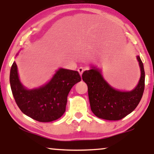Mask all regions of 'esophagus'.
Segmentation results:
<instances>
[{
	"mask_svg": "<svg viewBox=\"0 0 154 154\" xmlns=\"http://www.w3.org/2000/svg\"><path fill=\"white\" fill-rule=\"evenodd\" d=\"M85 71V69L83 68V67H80V68L78 69V71H79V73H80V75H82V74H83V73Z\"/></svg>",
	"mask_w": 154,
	"mask_h": 154,
	"instance_id": "obj_1",
	"label": "esophagus"
}]
</instances>
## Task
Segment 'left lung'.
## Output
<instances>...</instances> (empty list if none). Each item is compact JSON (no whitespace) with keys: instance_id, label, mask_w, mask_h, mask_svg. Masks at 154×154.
<instances>
[{"instance_id":"8db88e82","label":"left lung","mask_w":154,"mask_h":154,"mask_svg":"<svg viewBox=\"0 0 154 154\" xmlns=\"http://www.w3.org/2000/svg\"><path fill=\"white\" fill-rule=\"evenodd\" d=\"M141 77L137 87L130 92L115 90L103 79L95 67L85 71L82 75L87 84L90 107L97 117L109 121H119L132 112L140 103L144 90L145 73L140 56H137Z\"/></svg>"}]
</instances>
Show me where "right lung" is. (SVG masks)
Wrapping results in <instances>:
<instances>
[{
	"label": "right lung",
	"mask_w": 154,
	"mask_h": 154,
	"mask_svg": "<svg viewBox=\"0 0 154 154\" xmlns=\"http://www.w3.org/2000/svg\"><path fill=\"white\" fill-rule=\"evenodd\" d=\"M81 80L78 71L60 69L46 85L27 90L19 79L15 62L10 73V87L19 108L25 115L43 123L55 121L64 114L69 92Z\"/></svg>",
	"instance_id": "right-lung-1"
}]
</instances>
